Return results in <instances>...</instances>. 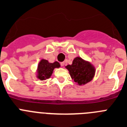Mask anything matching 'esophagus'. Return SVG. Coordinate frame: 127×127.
Returning <instances> with one entry per match:
<instances>
[{"instance_id": "34e87169", "label": "esophagus", "mask_w": 127, "mask_h": 127, "mask_svg": "<svg viewBox=\"0 0 127 127\" xmlns=\"http://www.w3.org/2000/svg\"><path fill=\"white\" fill-rule=\"evenodd\" d=\"M64 62H61V66H64Z\"/></svg>"}]
</instances>
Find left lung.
Returning <instances> with one entry per match:
<instances>
[{"mask_svg": "<svg viewBox=\"0 0 127 127\" xmlns=\"http://www.w3.org/2000/svg\"><path fill=\"white\" fill-rule=\"evenodd\" d=\"M65 68L69 71L71 79L79 86L91 82L96 72L94 65L79 56L74 58L71 64L67 65Z\"/></svg>", "mask_w": 127, "mask_h": 127, "instance_id": "left-lung-1", "label": "left lung"}]
</instances>
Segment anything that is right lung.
<instances>
[{
  "mask_svg": "<svg viewBox=\"0 0 127 127\" xmlns=\"http://www.w3.org/2000/svg\"><path fill=\"white\" fill-rule=\"evenodd\" d=\"M60 67V64L57 61L52 63L46 59H41L36 69V78L41 80H47L50 78L55 68H59Z\"/></svg>",
  "mask_w": 127,
  "mask_h": 127,
  "instance_id": "right-lung-1",
  "label": "right lung"
}]
</instances>
